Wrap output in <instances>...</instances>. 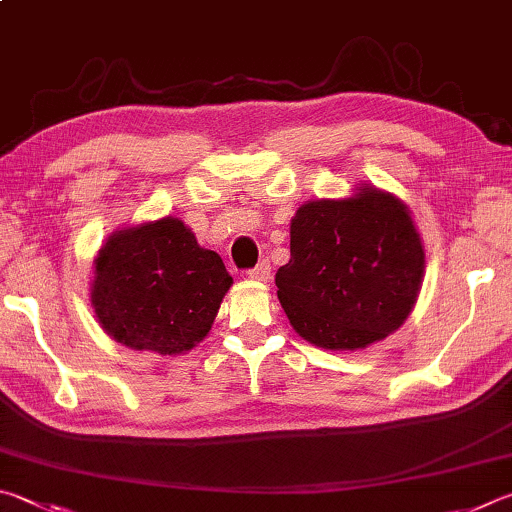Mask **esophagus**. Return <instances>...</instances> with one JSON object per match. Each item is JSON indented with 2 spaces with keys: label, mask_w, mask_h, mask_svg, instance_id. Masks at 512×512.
Wrapping results in <instances>:
<instances>
[{
  "label": "esophagus",
  "mask_w": 512,
  "mask_h": 512,
  "mask_svg": "<svg viewBox=\"0 0 512 512\" xmlns=\"http://www.w3.org/2000/svg\"><path fill=\"white\" fill-rule=\"evenodd\" d=\"M247 276L251 281H263V283H267L272 279V265L267 263V261H263V263H258L254 270H249L247 272Z\"/></svg>",
  "instance_id": "obj_1"
}]
</instances>
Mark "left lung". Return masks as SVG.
<instances>
[{
  "instance_id": "left-lung-1",
  "label": "left lung",
  "mask_w": 512,
  "mask_h": 512,
  "mask_svg": "<svg viewBox=\"0 0 512 512\" xmlns=\"http://www.w3.org/2000/svg\"><path fill=\"white\" fill-rule=\"evenodd\" d=\"M423 276L425 247L409 206L364 184L342 200L299 206L276 294L306 342L360 351L405 324Z\"/></svg>"
}]
</instances>
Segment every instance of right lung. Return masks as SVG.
I'll list each match as a JSON object with an SVG mask.
<instances>
[{"label":"right lung","mask_w":512,"mask_h":512,"mask_svg":"<svg viewBox=\"0 0 512 512\" xmlns=\"http://www.w3.org/2000/svg\"><path fill=\"white\" fill-rule=\"evenodd\" d=\"M233 279L222 258L166 218L116 229L94 258L96 321L132 351L179 355L209 335Z\"/></svg>","instance_id":"add662e5"}]
</instances>
